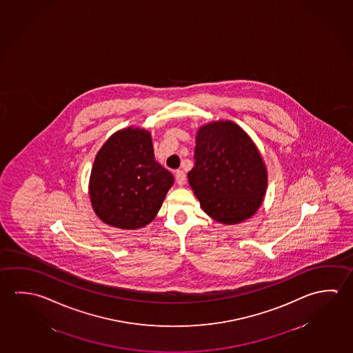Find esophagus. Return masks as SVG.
Returning a JSON list of instances; mask_svg holds the SVG:
<instances>
[{
    "label": "esophagus",
    "mask_w": 353,
    "mask_h": 353,
    "mask_svg": "<svg viewBox=\"0 0 353 353\" xmlns=\"http://www.w3.org/2000/svg\"><path fill=\"white\" fill-rule=\"evenodd\" d=\"M174 176H176V182H177V185H183L185 183V174L182 171V170H177L176 172H174Z\"/></svg>",
    "instance_id": "1"
}]
</instances>
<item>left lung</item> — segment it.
Returning a JSON list of instances; mask_svg holds the SVG:
<instances>
[{
	"instance_id": "1",
	"label": "left lung",
	"mask_w": 353,
	"mask_h": 353,
	"mask_svg": "<svg viewBox=\"0 0 353 353\" xmlns=\"http://www.w3.org/2000/svg\"><path fill=\"white\" fill-rule=\"evenodd\" d=\"M194 168L188 172L203 210L224 224H237L260 208L267 172L249 135L232 121H214L196 133Z\"/></svg>"
}]
</instances>
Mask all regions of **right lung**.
Returning <instances> with one entry per match:
<instances>
[{
	"label": "right lung",
	"mask_w": 353,
	"mask_h": 353,
	"mask_svg": "<svg viewBox=\"0 0 353 353\" xmlns=\"http://www.w3.org/2000/svg\"><path fill=\"white\" fill-rule=\"evenodd\" d=\"M172 185V174L155 161L150 133L127 128L113 134L94 159L90 198L105 224L134 230L154 220Z\"/></svg>",
	"instance_id": "right-lung-1"
}]
</instances>
